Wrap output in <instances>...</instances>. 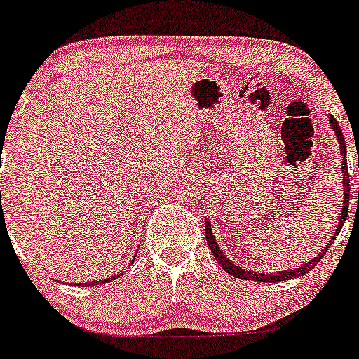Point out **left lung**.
Masks as SVG:
<instances>
[{
	"instance_id": "obj_1",
	"label": "left lung",
	"mask_w": 359,
	"mask_h": 359,
	"mask_svg": "<svg viewBox=\"0 0 359 359\" xmlns=\"http://www.w3.org/2000/svg\"><path fill=\"white\" fill-rule=\"evenodd\" d=\"M330 121V126H332L334 133H335V138H337L339 142V149H341V156H342V191H344V200H342V212L341 215H339V224H337V229H335V234L332 238H330V241L327 243L325 246H323L322 252L318 253L317 257L313 258V260H310L308 264L302 265V267L298 269H289V271H284V272H272V273H260V272H253V271H246V269H241L238 267V265H234L233 260H229L224 253H222L221 246L217 245V240H215L214 233H212V227H210V222L209 219H205V238H207V245H209L212 255L215 257V260H217V264L221 265L222 269L227 273H231L233 277H238V279H245V280H258V283H277V280H289V279H296V277H302L304 276L306 272H310L311 269L315 267V265L318 264L320 260H322L323 255L327 253V250L330 248V245H332L335 236H337L339 233H341L342 229V224H344L346 217H348V212H349V172H348V149H346V142H344V135H342V130L341 126H339L337 119H335L332 114H330L329 118ZM359 195V194H358Z\"/></svg>"
}]
</instances>
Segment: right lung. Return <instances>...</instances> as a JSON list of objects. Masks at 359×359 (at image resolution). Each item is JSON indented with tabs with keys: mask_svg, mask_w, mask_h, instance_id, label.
Returning <instances> with one entry per match:
<instances>
[{
	"mask_svg": "<svg viewBox=\"0 0 359 359\" xmlns=\"http://www.w3.org/2000/svg\"><path fill=\"white\" fill-rule=\"evenodd\" d=\"M121 276H123V272H121ZM116 277L118 276H113V277H109V279H102V280H92V283H82V284H79V286H82V287L83 286H95V284H102V283H107V280H114V279H116ZM75 286H76V284H75Z\"/></svg>",
	"mask_w": 359,
	"mask_h": 359,
	"instance_id": "obj_1",
	"label": "right lung"
}]
</instances>
